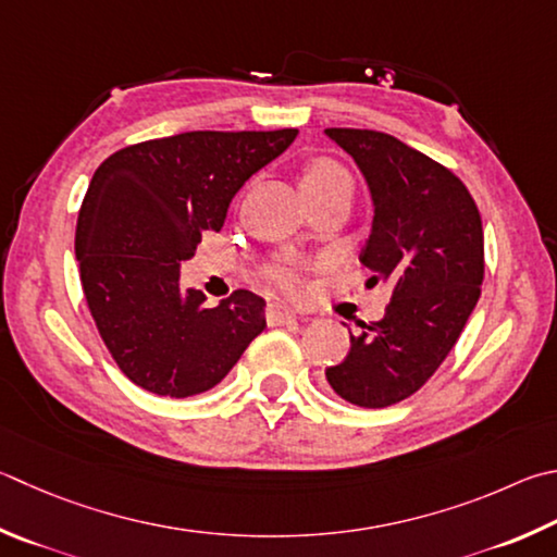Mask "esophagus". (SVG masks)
<instances>
[{
	"mask_svg": "<svg viewBox=\"0 0 557 557\" xmlns=\"http://www.w3.org/2000/svg\"><path fill=\"white\" fill-rule=\"evenodd\" d=\"M265 319L270 326H285V323H295L297 321V313L289 311L287 307H280V305H270L265 309Z\"/></svg>",
	"mask_w": 557,
	"mask_h": 557,
	"instance_id": "esophagus-1",
	"label": "esophagus"
}]
</instances>
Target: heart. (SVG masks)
I'll list each match as a JSON object with an SVG mask.
<instances>
[{"label":"heart","instance_id":"b5f03b06","mask_svg":"<svg viewBox=\"0 0 557 557\" xmlns=\"http://www.w3.org/2000/svg\"><path fill=\"white\" fill-rule=\"evenodd\" d=\"M336 189H352V177L338 160L333 158H313L301 170V191L305 197L309 195H323V191H336ZM265 280L270 287L282 295H297L299 292V277L297 272L285 265H270L265 270Z\"/></svg>","mask_w":557,"mask_h":557}]
</instances>
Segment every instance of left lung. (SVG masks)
I'll return each mask as SVG.
<instances>
[{
  "label": "left lung",
  "mask_w": 557,
  "mask_h": 557,
  "mask_svg": "<svg viewBox=\"0 0 557 557\" xmlns=\"http://www.w3.org/2000/svg\"><path fill=\"white\" fill-rule=\"evenodd\" d=\"M366 175L375 221L360 260L370 282L392 285L384 317L360 323L326 380L356 407L382 409L411 397L448 358L484 280L480 209L446 165L370 128H326Z\"/></svg>",
  "instance_id": "1"
}]
</instances>
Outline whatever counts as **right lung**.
Returning a JSON list of instances; mask_svg holds the SVG:
<instances>
[{
	"mask_svg": "<svg viewBox=\"0 0 557 557\" xmlns=\"http://www.w3.org/2000/svg\"><path fill=\"white\" fill-rule=\"evenodd\" d=\"M297 136L187 131L111 153L89 182L75 231L87 309L124 375L160 397L214 387L265 329V301L236 289L209 307L180 289V262L221 231L236 191Z\"/></svg>",
	"mask_w": 557,
	"mask_h": 557,
	"instance_id": "add662e5",
	"label": "right lung"
}]
</instances>
